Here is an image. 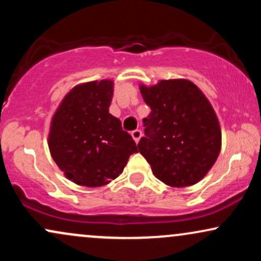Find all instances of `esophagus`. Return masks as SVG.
Wrapping results in <instances>:
<instances>
[{"instance_id": "1", "label": "esophagus", "mask_w": 261, "mask_h": 261, "mask_svg": "<svg viewBox=\"0 0 261 261\" xmlns=\"http://www.w3.org/2000/svg\"><path fill=\"white\" fill-rule=\"evenodd\" d=\"M131 136H133V139L135 140V142L137 143L140 141L141 137H142V131H141V130H135V131H133V133H131Z\"/></svg>"}]
</instances>
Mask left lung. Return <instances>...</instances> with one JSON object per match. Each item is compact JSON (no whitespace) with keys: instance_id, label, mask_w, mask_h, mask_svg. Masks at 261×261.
I'll list each match as a JSON object with an SVG mask.
<instances>
[{"instance_id":"1","label":"left lung","mask_w":261,"mask_h":261,"mask_svg":"<svg viewBox=\"0 0 261 261\" xmlns=\"http://www.w3.org/2000/svg\"><path fill=\"white\" fill-rule=\"evenodd\" d=\"M151 113L143 119L140 153L154 176L173 188L196 184L221 151V127L214 108L188 80H162L140 86Z\"/></svg>"}]
</instances>
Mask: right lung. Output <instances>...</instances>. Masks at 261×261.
I'll return each instance as SVG.
<instances>
[{"label":"right lung","mask_w":261,"mask_h":261,"mask_svg":"<svg viewBox=\"0 0 261 261\" xmlns=\"http://www.w3.org/2000/svg\"><path fill=\"white\" fill-rule=\"evenodd\" d=\"M114 83L92 81L71 89L53 116L49 149L66 178L97 188L118 178L136 153L133 137L109 113Z\"/></svg>","instance_id":"1"}]
</instances>
